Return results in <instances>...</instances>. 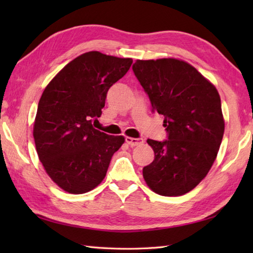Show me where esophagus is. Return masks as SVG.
I'll list each match as a JSON object with an SVG mask.
<instances>
[{
	"mask_svg": "<svg viewBox=\"0 0 253 253\" xmlns=\"http://www.w3.org/2000/svg\"><path fill=\"white\" fill-rule=\"evenodd\" d=\"M126 142L129 144L130 147H135L138 146V144H140L143 142V140L141 138H131V137H126Z\"/></svg>",
	"mask_w": 253,
	"mask_h": 253,
	"instance_id": "esophagus-1",
	"label": "esophagus"
}]
</instances>
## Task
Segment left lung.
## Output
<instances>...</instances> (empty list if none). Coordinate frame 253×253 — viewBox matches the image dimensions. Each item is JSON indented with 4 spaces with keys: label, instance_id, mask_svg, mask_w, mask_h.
<instances>
[{
    "label": "left lung",
    "instance_id": "8db88e82",
    "mask_svg": "<svg viewBox=\"0 0 253 253\" xmlns=\"http://www.w3.org/2000/svg\"><path fill=\"white\" fill-rule=\"evenodd\" d=\"M132 71L150 99L152 112L164 116L168 139H148L154 151L143 178L161 196H181L209 173L224 135L221 98L195 67L175 58L138 60Z\"/></svg>",
    "mask_w": 253,
    "mask_h": 253
}]
</instances>
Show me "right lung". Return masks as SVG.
Masks as SVG:
<instances>
[{"label":"right lung","mask_w":253,"mask_h":253,"mask_svg":"<svg viewBox=\"0 0 253 253\" xmlns=\"http://www.w3.org/2000/svg\"><path fill=\"white\" fill-rule=\"evenodd\" d=\"M131 58L84 53L46 85L34 125L37 153L47 175L63 190L88 192L104 179L111 159L125 141L93 127L107 91L126 75Z\"/></svg>","instance_id":"right-lung-1"}]
</instances>
